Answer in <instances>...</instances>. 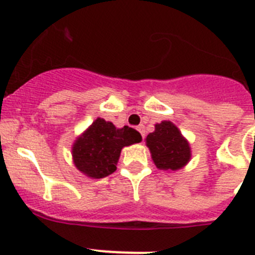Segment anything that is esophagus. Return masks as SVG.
I'll use <instances>...</instances> for the list:
<instances>
[{
  "instance_id": "34e87169",
  "label": "esophagus",
  "mask_w": 255,
  "mask_h": 255,
  "mask_svg": "<svg viewBox=\"0 0 255 255\" xmlns=\"http://www.w3.org/2000/svg\"><path fill=\"white\" fill-rule=\"evenodd\" d=\"M138 130H139V132L141 134V136H143V139L145 138V128H144V125H139Z\"/></svg>"
}]
</instances>
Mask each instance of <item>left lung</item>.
<instances>
[{"instance_id":"obj_1","label":"left lung","mask_w":255,"mask_h":255,"mask_svg":"<svg viewBox=\"0 0 255 255\" xmlns=\"http://www.w3.org/2000/svg\"><path fill=\"white\" fill-rule=\"evenodd\" d=\"M155 166L161 170H179L190 159V147L179 129L170 121L155 125V130L147 136Z\"/></svg>"}]
</instances>
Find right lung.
I'll return each mask as SVG.
<instances>
[{
  "label": "right lung",
  "mask_w": 255,
  "mask_h": 255,
  "mask_svg": "<svg viewBox=\"0 0 255 255\" xmlns=\"http://www.w3.org/2000/svg\"><path fill=\"white\" fill-rule=\"evenodd\" d=\"M140 140V132L132 128L117 129L110 121L97 119L74 144V163L87 176L102 179L116 171L121 149Z\"/></svg>",
  "instance_id": "obj_1"
}]
</instances>
